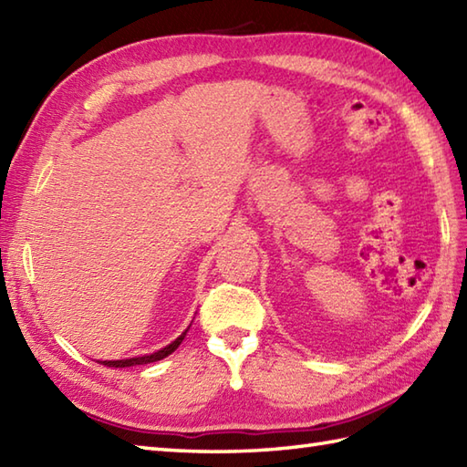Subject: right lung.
Returning <instances> with one entry per match:
<instances>
[{"mask_svg":"<svg viewBox=\"0 0 467 467\" xmlns=\"http://www.w3.org/2000/svg\"><path fill=\"white\" fill-rule=\"evenodd\" d=\"M184 335H186V333H182L181 337H178L176 341H172L171 345L164 347V349L156 351V353H152V355H146V357H134V359H120V361H102V365H106V367H132V365H144V363L161 361V359H164V357H168V355L176 351V347L182 343Z\"/></svg>","mask_w":467,"mask_h":467,"instance_id":"right-lung-1","label":"right lung"}]
</instances>
